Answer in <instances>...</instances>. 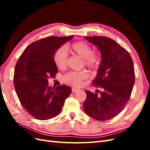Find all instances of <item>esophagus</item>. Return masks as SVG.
I'll return each mask as SVG.
<instances>
[{"mask_svg":"<svg viewBox=\"0 0 150 150\" xmlns=\"http://www.w3.org/2000/svg\"><path fill=\"white\" fill-rule=\"evenodd\" d=\"M79 91V89L78 88H72V93H76V92H78Z\"/></svg>","mask_w":150,"mask_h":150,"instance_id":"esophagus-1","label":"esophagus"}]
</instances>
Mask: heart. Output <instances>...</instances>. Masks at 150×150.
Masks as SVG:
<instances>
[{
    "instance_id": "1",
    "label": "heart",
    "mask_w": 150,
    "mask_h": 150,
    "mask_svg": "<svg viewBox=\"0 0 150 150\" xmlns=\"http://www.w3.org/2000/svg\"><path fill=\"white\" fill-rule=\"evenodd\" d=\"M70 51L79 56L84 59V64L92 69L97 68L100 62V56L96 52H93V48L89 44L84 42H77L72 44L70 47ZM54 62L56 66L63 69L67 64V55L66 50L61 47L59 49L54 55ZM88 77L85 71L70 72L64 76V80L74 86H80L82 81Z\"/></svg>"
}]
</instances>
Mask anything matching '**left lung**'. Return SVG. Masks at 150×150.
<instances>
[{
  "label": "left lung",
  "mask_w": 150,
  "mask_h": 150,
  "mask_svg": "<svg viewBox=\"0 0 150 150\" xmlns=\"http://www.w3.org/2000/svg\"><path fill=\"white\" fill-rule=\"evenodd\" d=\"M84 38L100 51L101 60L93 84L103 91L98 95L85 91L84 110L94 120H109L121 112L130 98L135 80L133 62L129 52L114 40L102 36Z\"/></svg>",
  "instance_id": "left-lung-1"
}]
</instances>
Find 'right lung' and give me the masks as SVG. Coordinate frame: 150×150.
I'll list each match as a JSON object with an SVG mask.
<instances>
[{
	"label": "right lung",
	"instance_id": "obj_1",
	"mask_svg": "<svg viewBox=\"0 0 150 150\" xmlns=\"http://www.w3.org/2000/svg\"><path fill=\"white\" fill-rule=\"evenodd\" d=\"M69 37L52 36L31 43L18 59L13 85L22 106L34 118L47 120L61 111L71 88L65 84L56 88L48 86V79L58 72L54 55Z\"/></svg>",
	"mask_w": 150,
	"mask_h": 150
}]
</instances>
